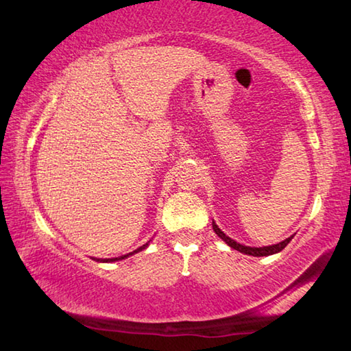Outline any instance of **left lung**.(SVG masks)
Listing matches in <instances>:
<instances>
[{"mask_svg": "<svg viewBox=\"0 0 351 351\" xmlns=\"http://www.w3.org/2000/svg\"><path fill=\"white\" fill-rule=\"evenodd\" d=\"M213 230L216 231V234L222 239V241H225L226 243L230 245L231 248H234V250H237V251H241V253H243V254H250V256H271V254H276V253H279V251H282L284 250L288 243H290V241L293 239V236L291 237H288V239H285L284 242H279V243H276V245H269V247H262V248H251V247H245V245H241V243H237L236 241H232V239H230L228 236L225 234L223 231H220V228L219 226L216 225V222H214L213 220Z\"/></svg>", "mask_w": 351, "mask_h": 351, "instance_id": "obj_1", "label": "left lung"}]
</instances>
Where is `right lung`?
Instances as JSON below:
<instances>
[{
    "instance_id": "right-lung-1",
    "label": "right lung",
    "mask_w": 351,
    "mask_h": 351,
    "mask_svg": "<svg viewBox=\"0 0 351 351\" xmlns=\"http://www.w3.org/2000/svg\"><path fill=\"white\" fill-rule=\"evenodd\" d=\"M147 247V243L146 245H143V247H140V248H137L135 251H132V253H129V254H126V256H121V257H114V259H104V261H100V262H115V261H121V259H125V257H129V256H132L134 253H138V251H141V250H145Z\"/></svg>"
}]
</instances>
